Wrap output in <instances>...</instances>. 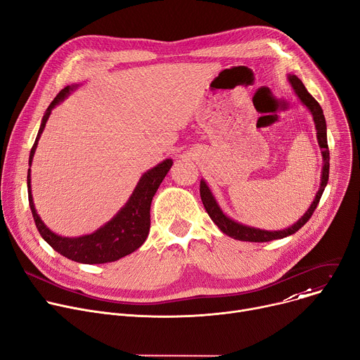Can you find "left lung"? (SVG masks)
<instances>
[{
  "mask_svg": "<svg viewBox=\"0 0 360 360\" xmlns=\"http://www.w3.org/2000/svg\"><path fill=\"white\" fill-rule=\"evenodd\" d=\"M288 79L290 85L292 86L295 95L298 97V100L302 103L304 107H307V110L309 111V114L313 115L314 120V126L317 130V141L319 146L321 149V156H323V169H321V178H320V188L317 191V194L311 202V205L308 207V210L301 215V219H298V221H295L292 226L282 229V230H265V229H257V227H252L243 223H238L236 220H233L231 217L221 210L220 204L215 200L212 191L210 189L208 184L201 179L200 184V194H201V201L204 204L205 211L208 212L210 219L214 221V224L217 226L224 234H227L231 238H236V240H242V242H255V243H265V242H271V240H278V238H283L286 236H291L294 233H297L313 215L314 210L317 208V204L324 193V188L327 185L328 181V169H330V153H328V146H327V126H326V118L323 114V108L320 107V104L313 98L304 84L301 82V79L295 75H288L286 77Z\"/></svg>",
  "mask_w": 360,
  "mask_h": 360,
  "instance_id": "8db88e82",
  "label": "left lung"
}]
</instances>
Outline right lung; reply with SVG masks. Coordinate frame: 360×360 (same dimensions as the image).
<instances>
[{
    "label": "right lung",
    "mask_w": 360,
    "mask_h": 360,
    "mask_svg": "<svg viewBox=\"0 0 360 360\" xmlns=\"http://www.w3.org/2000/svg\"><path fill=\"white\" fill-rule=\"evenodd\" d=\"M79 84H72L65 86L56 98L51 103L44 111L41 118L40 129L36 136L34 145L30 150L29 165L32 166L34 152L37 149L40 136L46 127L47 120H49L52 110L59 105L63 100L74 92ZM174 160L165 159L156 166L150 167L149 171L143 174L134 186L131 195L127 202L118 210L114 217L107 221L104 226L95 230L91 234H84L78 237H65L56 234L47 227L37 210L34 207L33 195H32V169L27 171V191H29V204L33 214L36 227L43 237V240L53 248L62 256L75 260L78 263H85V265H98V263H108L122 259L134 250H137L143 243L146 242L150 230V204L156 194V191L166 174L169 172Z\"/></svg>",
    "instance_id": "right-lung-1"
}]
</instances>
